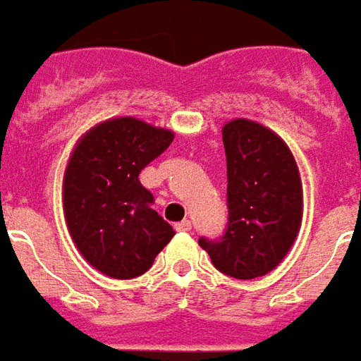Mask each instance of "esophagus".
Instances as JSON below:
<instances>
[{"instance_id": "1", "label": "esophagus", "mask_w": 361, "mask_h": 361, "mask_svg": "<svg viewBox=\"0 0 361 361\" xmlns=\"http://www.w3.org/2000/svg\"><path fill=\"white\" fill-rule=\"evenodd\" d=\"M189 228H191V223H189V221H181V223L176 224V231H178V233H188Z\"/></svg>"}]
</instances>
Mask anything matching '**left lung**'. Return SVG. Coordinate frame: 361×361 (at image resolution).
I'll return each instance as SVG.
<instances>
[{
  "label": "left lung",
  "instance_id": "8db88e82",
  "mask_svg": "<svg viewBox=\"0 0 361 361\" xmlns=\"http://www.w3.org/2000/svg\"><path fill=\"white\" fill-rule=\"evenodd\" d=\"M228 226L221 240L199 238L219 271L254 279L286 258L303 221L299 166L286 140L250 119L223 127Z\"/></svg>",
  "mask_w": 361,
  "mask_h": 361
}]
</instances>
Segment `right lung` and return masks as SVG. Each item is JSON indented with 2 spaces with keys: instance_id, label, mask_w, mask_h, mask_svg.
<instances>
[{
  "instance_id": "right-lung-1",
  "label": "right lung",
  "mask_w": 361,
  "mask_h": 361,
  "mask_svg": "<svg viewBox=\"0 0 361 361\" xmlns=\"http://www.w3.org/2000/svg\"><path fill=\"white\" fill-rule=\"evenodd\" d=\"M172 140L168 128L115 117L90 128L74 146L62 183L64 219L78 252L103 276H142L176 234L138 180Z\"/></svg>"
}]
</instances>
